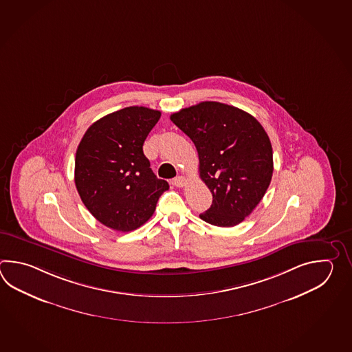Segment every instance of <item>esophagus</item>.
I'll return each mask as SVG.
<instances>
[{
    "mask_svg": "<svg viewBox=\"0 0 352 352\" xmlns=\"http://www.w3.org/2000/svg\"><path fill=\"white\" fill-rule=\"evenodd\" d=\"M187 179L185 176H177L176 179H173V185L176 187H184L186 185Z\"/></svg>",
    "mask_w": 352,
    "mask_h": 352,
    "instance_id": "esophagus-1",
    "label": "esophagus"
}]
</instances>
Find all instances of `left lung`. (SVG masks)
Masks as SVG:
<instances>
[{"instance_id":"8db88e82","label":"left lung","mask_w":352,"mask_h":352,"mask_svg":"<svg viewBox=\"0 0 352 352\" xmlns=\"http://www.w3.org/2000/svg\"><path fill=\"white\" fill-rule=\"evenodd\" d=\"M170 118L194 142L200 177L212 194L200 217L224 228L240 224L261 202L273 175V151L262 124L219 102H201Z\"/></svg>"}]
</instances>
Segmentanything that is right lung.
<instances>
[{
    "instance_id": "add662e5",
    "label": "right lung",
    "mask_w": 352,
    "mask_h": 352,
    "mask_svg": "<svg viewBox=\"0 0 352 352\" xmlns=\"http://www.w3.org/2000/svg\"><path fill=\"white\" fill-rule=\"evenodd\" d=\"M160 111L127 107L90 126L75 156V186L85 208L102 224L132 232L150 219L168 190L152 173L143 143Z\"/></svg>"
}]
</instances>
